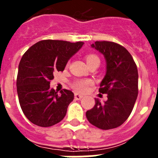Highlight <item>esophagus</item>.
<instances>
[{
    "label": "esophagus",
    "mask_w": 158,
    "mask_h": 158,
    "mask_svg": "<svg viewBox=\"0 0 158 158\" xmlns=\"http://www.w3.org/2000/svg\"><path fill=\"white\" fill-rule=\"evenodd\" d=\"M74 98H75V100H80L83 98V96L81 94H79V93H75Z\"/></svg>",
    "instance_id": "34e87169"
}]
</instances>
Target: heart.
Returning <instances> with one entry per match:
<instances>
[{
    "mask_svg": "<svg viewBox=\"0 0 158 158\" xmlns=\"http://www.w3.org/2000/svg\"><path fill=\"white\" fill-rule=\"evenodd\" d=\"M86 62L88 65H91V64L95 63V62H100V59L96 55L93 54H88L85 57ZM92 81L89 80H77L73 84V88L77 92H81L84 93L88 89L89 85H91Z\"/></svg>",
    "mask_w": 158,
    "mask_h": 158,
    "instance_id": "heart-1",
    "label": "heart"
}]
</instances>
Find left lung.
<instances>
[{
  "label": "left lung",
  "instance_id": "left-lung-1",
  "mask_svg": "<svg viewBox=\"0 0 158 158\" xmlns=\"http://www.w3.org/2000/svg\"><path fill=\"white\" fill-rule=\"evenodd\" d=\"M91 47L105 58L106 74L100 82L99 92L107 94V100L102 104L99 99H95V106L86 111V117L100 129L116 128L127 119L137 100V65L127 50L119 44L96 41Z\"/></svg>",
  "mask_w": 158,
  "mask_h": 158
}]
</instances>
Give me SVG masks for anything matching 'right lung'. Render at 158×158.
Wrapping results in <instances>:
<instances>
[{
    "label": "right lung",
    "mask_w": 158,
    "mask_h": 158,
    "mask_svg": "<svg viewBox=\"0 0 158 158\" xmlns=\"http://www.w3.org/2000/svg\"><path fill=\"white\" fill-rule=\"evenodd\" d=\"M83 45V42L42 40L23 55L16 88L22 111L32 123L47 127L64 118L74 94L63 89L58 95L51 89L50 82L54 79V73L63 71L68 61Z\"/></svg>",
    "instance_id": "right-lung-1"
}]
</instances>
